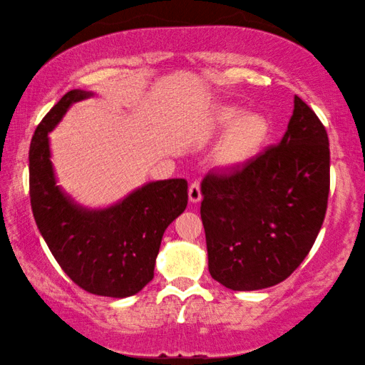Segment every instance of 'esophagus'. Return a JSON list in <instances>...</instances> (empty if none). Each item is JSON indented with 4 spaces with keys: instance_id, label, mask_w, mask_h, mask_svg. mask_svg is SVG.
<instances>
[{
    "instance_id": "1",
    "label": "esophagus",
    "mask_w": 365,
    "mask_h": 365,
    "mask_svg": "<svg viewBox=\"0 0 365 365\" xmlns=\"http://www.w3.org/2000/svg\"><path fill=\"white\" fill-rule=\"evenodd\" d=\"M188 196L191 202H197L202 197V191H201V183L200 182H193L190 185L188 190Z\"/></svg>"
}]
</instances>
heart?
Returning <instances> with one entry per match:
<instances>
[{"instance_id": "1", "label": "heart", "mask_w": 365, "mask_h": 365, "mask_svg": "<svg viewBox=\"0 0 365 365\" xmlns=\"http://www.w3.org/2000/svg\"><path fill=\"white\" fill-rule=\"evenodd\" d=\"M214 128L232 127L222 148V158L230 164H238L255 156L267 135V123L257 114H243L237 106H224L217 110Z\"/></svg>"}]
</instances>
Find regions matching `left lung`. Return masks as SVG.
Returning a JSON list of instances; mask_svg holds the SVG:
<instances>
[{
    "instance_id": "8db88e82",
    "label": "left lung",
    "mask_w": 365,
    "mask_h": 365,
    "mask_svg": "<svg viewBox=\"0 0 365 365\" xmlns=\"http://www.w3.org/2000/svg\"><path fill=\"white\" fill-rule=\"evenodd\" d=\"M209 272L233 292L274 287L299 267L324 224L330 191L329 135L294 96L288 130L242 168L201 185Z\"/></svg>"
}]
</instances>
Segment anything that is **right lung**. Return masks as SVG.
<instances>
[{
  "instance_id": "obj_1",
  "label": "right lung",
  "mask_w": 365,
  "mask_h": 365,
  "mask_svg": "<svg viewBox=\"0 0 365 365\" xmlns=\"http://www.w3.org/2000/svg\"><path fill=\"white\" fill-rule=\"evenodd\" d=\"M90 95L67 91L36 127L29 151L30 205L49 251L76 285L91 294L127 298L153 280L165 228L187 207L188 183H148L104 211L73 205L56 187L48 132L72 103Z\"/></svg>"
}]
</instances>
